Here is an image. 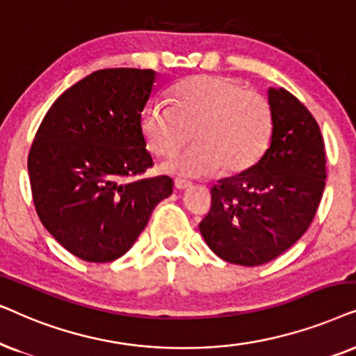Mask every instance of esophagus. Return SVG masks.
Listing matches in <instances>:
<instances>
[{
	"label": "esophagus",
	"mask_w": 356,
	"mask_h": 356,
	"mask_svg": "<svg viewBox=\"0 0 356 356\" xmlns=\"http://www.w3.org/2000/svg\"><path fill=\"white\" fill-rule=\"evenodd\" d=\"M174 187L177 188V191H188V188H192V182L184 181V179H175Z\"/></svg>",
	"instance_id": "1"
}]
</instances>
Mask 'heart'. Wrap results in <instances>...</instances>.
I'll list each match as a JSON object with an SVG mask.
<instances>
[{"mask_svg":"<svg viewBox=\"0 0 356 356\" xmlns=\"http://www.w3.org/2000/svg\"><path fill=\"white\" fill-rule=\"evenodd\" d=\"M172 106L154 102L141 117L149 149L170 156L191 136L182 153L165 161L163 169L186 177H205L220 168L225 174L243 172L262 158L273 134L268 99L248 91L226 76H192L170 92Z\"/></svg>","mask_w":356,"mask_h":356,"instance_id":"heart-1","label":"heart"}]
</instances>
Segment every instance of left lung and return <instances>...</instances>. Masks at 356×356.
<instances>
[{
  "mask_svg": "<svg viewBox=\"0 0 356 356\" xmlns=\"http://www.w3.org/2000/svg\"><path fill=\"white\" fill-rule=\"evenodd\" d=\"M270 146L252 168L218 181L200 233L229 264L255 267L290 249L312 222L325 187L319 125L286 89H268Z\"/></svg>",
  "mask_w": 356,
  "mask_h": 356,
  "instance_id": "8db88e82",
  "label": "left lung"
}]
</instances>
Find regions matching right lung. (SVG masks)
I'll use <instances>...</instances> for the list:
<instances>
[{"instance_id": "right-lung-1", "label": "right lung", "mask_w": 356, "mask_h": 356, "mask_svg": "<svg viewBox=\"0 0 356 356\" xmlns=\"http://www.w3.org/2000/svg\"><path fill=\"white\" fill-rule=\"evenodd\" d=\"M154 83L153 70L94 71L51 104L31 146L27 169L37 215L86 262L122 257L154 207L172 193L168 175L127 181L153 165L141 112Z\"/></svg>"}]
</instances>
